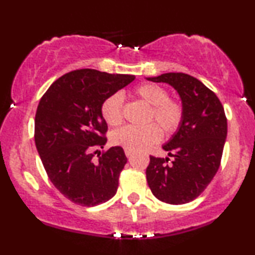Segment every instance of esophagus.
<instances>
[{
  "label": "esophagus",
  "mask_w": 255,
  "mask_h": 255,
  "mask_svg": "<svg viewBox=\"0 0 255 255\" xmlns=\"http://www.w3.org/2000/svg\"><path fill=\"white\" fill-rule=\"evenodd\" d=\"M125 153H126V155H127V158H130L131 154H133V152H131L130 149H125Z\"/></svg>",
  "instance_id": "1"
}]
</instances>
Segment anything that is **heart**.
Masks as SVG:
<instances>
[{"label": "heart", "instance_id": "obj_1", "mask_svg": "<svg viewBox=\"0 0 255 255\" xmlns=\"http://www.w3.org/2000/svg\"><path fill=\"white\" fill-rule=\"evenodd\" d=\"M136 96L151 107L148 120H154L166 134L176 131L182 124L183 108L176 101L168 100L165 89L154 84H142L135 90ZM124 97L120 93L110 95L101 106V114L109 126H118L122 122ZM161 139V130L155 124L142 127L125 126L112 134V142L130 151H141L157 143Z\"/></svg>", "mask_w": 255, "mask_h": 255}]
</instances>
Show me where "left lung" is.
I'll return each mask as SVG.
<instances>
[{
	"label": "left lung",
	"mask_w": 255,
	"mask_h": 255,
	"mask_svg": "<svg viewBox=\"0 0 255 255\" xmlns=\"http://www.w3.org/2000/svg\"><path fill=\"white\" fill-rule=\"evenodd\" d=\"M147 81L171 85L182 101L183 120L162 149L168 158L151 157L146 178L152 194L168 204L197 198L220 167L227 139V119L220 100L201 81L185 73H162Z\"/></svg>",
	"instance_id": "1"
}]
</instances>
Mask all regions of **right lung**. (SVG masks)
Returning <instances> with one entry per match:
<instances>
[{
  "instance_id": "1",
  "label": "right lung",
  "mask_w": 255,
  "mask_h": 255,
  "mask_svg": "<svg viewBox=\"0 0 255 255\" xmlns=\"http://www.w3.org/2000/svg\"><path fill=\"white\" fill-rule=\"evenodd\" d=\"M135 79L83 69L66 73L40 100L34 140L46 173L61 195L83 207L113 198L127 158L124 148L110 147L95 161L93 151L103 148L108 126L101 106Z\"/></svg>"
}]
</instances>
